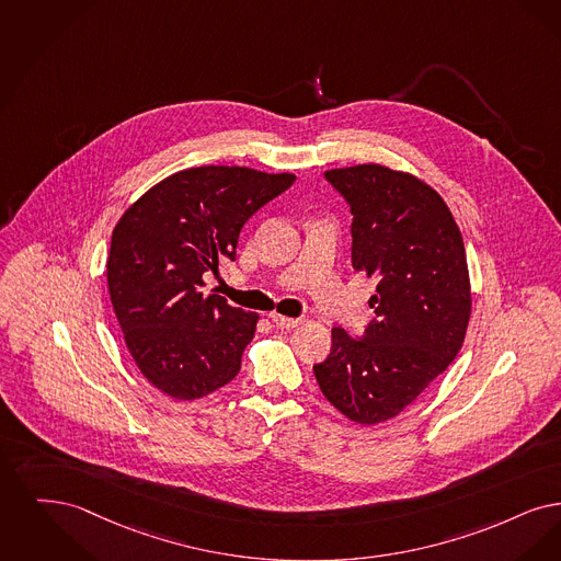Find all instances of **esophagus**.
<instances>
[{
  "instance_id": "1",
  "label": "esophagus",
  "mask_w": 561,
  "mask_h": 561,
  "mask_svg": "<svg viewBox=\"0 0 561 561\" xmlns=\"http://www.w3.org/2000/svg\"><path fill=\"white\" fill-rule=\"evenodd\" d=\"M270 320L278 327V329H295L301 320L299 318L280 317V314H270Z\"/></svg>"
}]
</instances>
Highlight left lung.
I'll use <instances>...</instances> for the list:
<instances>
[{"label": "left lung", "instance_id": "left-lung-1", "mask_svg": "<svg viewBox=\"0 0 561 561\" xmlns=\"http://www.w3.org/2000/svg\"><path fill=\"white\" fill-rule=\"evenodd\" d=\"M352 211V266L377 276L363 335L333 329L314 365L324 398L347 419L375 425L402 413L463 345L471 314L463 237L442 196L383 165L324 171Z\"/></svg>", "mask_w": 561, "mask_h": 561}]
</instances>
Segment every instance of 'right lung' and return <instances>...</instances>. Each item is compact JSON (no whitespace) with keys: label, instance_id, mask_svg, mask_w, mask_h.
Returning <instances> with one entry per match:
<instances>
[{"label":"right lung","instance_id":"obj_1","mask_svg":"<svg viewBox=\"0 0 561 561\" xmlns=\"http://www.w3.org/2000/svg\"><path fill=\"white\" fill-rule=\"evenodd\" d=\"M295 182L293 173L205 165L178 171L140 196L113 230L108 293L140 373L175 400L232 381L257 314L201 287L234 262L244 221Z\"/></svg>","mask_w":561,"mask_h":561}]
</instances>
